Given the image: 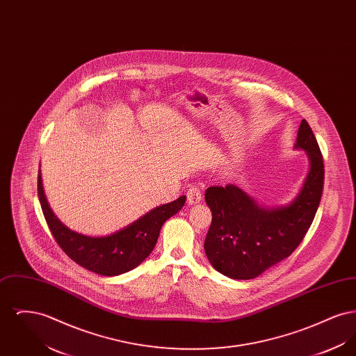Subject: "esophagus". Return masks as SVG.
<instances>
[{
  "mask_svg": "<svg viewBox=\"0 0 356 356\" xmlns=\"http://www.w3.org/2000/svg\"><path fill=\"white\" fill-rule=\"evenodd\" d=\"M186 199H188L189 205H195V204L200 203L202 199H203V193H202L200 188H197V186H191V188L188 189Z\"/></svg>",
  "mask_w": 356,
  "mask_h": 356,
  "instance_id": "obj_1",
  "label": "esophagus"
}]
</instances>
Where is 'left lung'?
Segmentation results:
<instances>
[{
    "label": "left lung",
    "instance_id": "obj_1",
    "mask_svg": "<svg viewBox=\"0 0 356 356\" xmlns=\"http://www.w3.org/2000/svg\"><path fill=\"white\" fill-rule=\"evenodd\" d=\"M295 149L305 151L309 170L291 203L260 205L234 184L207 188L205 202L212 211V222L204 250L216 271L237 280L254 279L284 260L303 240L324 184L322 153L305 120L300 122Z\"/></svg>",
    "mask_w": 356,
    "mask_h": 356
}]
</instances>
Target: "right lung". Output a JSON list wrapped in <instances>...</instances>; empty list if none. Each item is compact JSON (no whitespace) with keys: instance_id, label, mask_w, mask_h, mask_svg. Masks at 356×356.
Masks as SVG:
<instances>
[{"instance_id":"1","label":"right lung","mask_w":356,"mask_h":356,"mask_svg":"<svg viewBox=\"0 0 356 356\" xmlns=\"http://www.w3.org/2000/svg\"><path fill=\"white\" fill-rule=\"evenodd\" d=\"M37 189L45 220L61 250L79 266L102 276H118L140 266L152 252L163 224L184 207L186 199L180 196L172 203L159 205L111 235L86 236L69 229L53 213L44 192L41 170Z\"/></svg>"}]
</instances>
